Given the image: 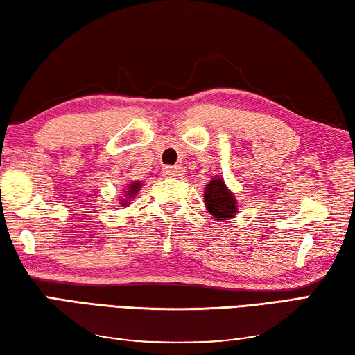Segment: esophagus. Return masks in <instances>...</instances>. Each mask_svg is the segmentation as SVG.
Returning <instances> with one entry per match:
<instances>
[{
	"instance_id": "34e87169",
	"label": "esophagus",
	"mask_w": 355,
	"mask_h": 355,
	"mask_svg": "<svg viewBox=\"0 0 355 355\" xmlns=\"http://www.w3.org/2000/svg\"><path fill=\"white\" fill-rule=\"evenodd\" d=\"M162 173H164V176L166 178H178V176H182L184 170L181 166H165L164 170H162Z\"/></svg>"
}]
</instances>
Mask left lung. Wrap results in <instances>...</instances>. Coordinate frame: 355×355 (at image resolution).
<instances>
[{
  "instance_id": "1",
  "label": "left lung",
  "mask_w": 355,
  "mask_h": 355,
  "mask_svg": "<svg viewBox=\"0 0 355 355\" xmlns=\"http://www.w3.org/2000/svg\"><path fill=\"white\" fill-rule=\"evenodd\" d=\"M205 202L207 211L216 220H228L236 216L237 202L234 193L226 187L222 178H212L205 189Z\"/></svg>"
}]
</instances>
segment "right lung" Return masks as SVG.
<instances>
[{"label": "right lung", "instance_id": "right-lung-1", "mask_svg": "<svg viewBox=\"0 0 355 355\" xmlns=\"http://www.w3.org/2000/svg\"><path fill=\"white\" fill-rule=\"evenodd\" d=\"M139 187H141V182H139V181L129 184V187L125 189V198H124V200H121V205L127 206V201H130V198H133V196H135V195L138 193Z\"/></svg>", "mask_w": 355, "mask_h": 355}]
</instances>
